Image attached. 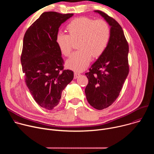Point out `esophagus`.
I'll list each match as a JSON object with an SVG mask.
<instances>
[{
  "label": "esophagus",
  "mask_w": 154,
  "mask_h": 154,
  "mask_svg": "<svg viewBox=\"0 0 154 154\" xmlns=\"http://www.w3.org/2000/svg\"><path fill=\"white\" fill-rule=\"evenodd\" d=\"M80 73H78V72H75L74 73V79H77V77H79L80 76Z\"/></svg>",
  "instance_id": "34e87169"
}]
</instances>
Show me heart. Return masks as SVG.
<instances>
[{
    "instance_id": "b5f03b06",
    "label": "heart",
    "mask_w": 154,
    "mask_h": 154,
    "mask_svg": "<svg viewBox=\"0 0 154 154\" xmlns=\"http://www.w3.org/2000/svg\"><path fill=\"white\" fill-rule=\"evenodd\" d=\"M69 34L60 32L56 36L57 45L61 53L69 56L78 42L79 51L74 52L66 61L67 67L74 71L84 70L93 58L100 57L106 49L110 38V29L106 21L82 17L68 24Z\"/></svg>"
}]
</instances>
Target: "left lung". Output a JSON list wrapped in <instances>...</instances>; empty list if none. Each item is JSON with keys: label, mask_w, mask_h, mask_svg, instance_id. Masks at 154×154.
<instances>
[{"label": "left lung", "mask_w": 154, "mask_h": 154, "mask_svg": "<svg viewBox=\"0 0 154 154\" xmlns=\"http://www.w3.org/2000/svg\"><path fill=\"white\" fill-rule=\"evenodd\" d=\"M100 14L110 26V38L104 52L85 75L88 84L85 90L88 103L97 109L110 106L118 98L128 74V45L121 26L106 13Z\"/></svg>", "instance_id": "left-lung-1"}]
</instances>
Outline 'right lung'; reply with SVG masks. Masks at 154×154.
<instances>
[{"label":"right lung","instance_id":"1","mask_svg":"<svg viewBox=\"0 0 154 154\" xmlns=\"http://www.w3.org/2000/svg\"><path fill=\"white\" fill-rule=\"evenodd\" d=\"M73 15L43 13L24 36L20 61L25 82L36 102L48 110L58 105L63 90L74 78L72 71L63 70L56 42L59 27Z\"/></svg>","mask_w":154,"mask_h":154}]
</instances>
